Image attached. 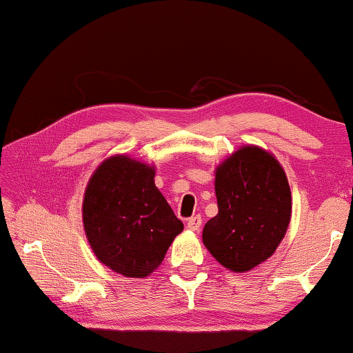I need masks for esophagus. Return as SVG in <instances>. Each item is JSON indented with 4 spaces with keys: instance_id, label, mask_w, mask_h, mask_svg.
Masks as SVG:
<instances>
[{
    "instance_id": "34e87169",
    "label": "esophagus",
    "mask_w": 353,
    "mask_h": 353,
    "mask_svg": "<svg viewBox=\"0 0 353 353\" xmlns=\"http://www.w3.org/2000/svg\"><path fill=\"white\" fill-rule=\"evenodd\" d=\"M201 225H202V219H201V215H194V216H191V219H188V223H186L188 230H191V231H199Z\"/></svg>"
}]
</instances>
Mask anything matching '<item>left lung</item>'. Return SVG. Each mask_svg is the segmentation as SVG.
<instances>
[{
  "label": "left lung",
  "mask_w": 353,
  "mask_h": 353,
  "mask_svg": "<svg viewBox=\"0 0 353 353\" xmlns=\"http://www.w3.org/2000/svg\"><path fill=\"white\" fill-rule=\"evenodd\" d=\"M219 214L202 230V243L234 273L259 267L286 234L292 214L288 176L272 152L243 146L216 167Z\"/></svg>",
  "instance_id": "8db88e82"
}]
</instances>
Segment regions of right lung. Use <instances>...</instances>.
Here are the masks:
<instances>
[{
    "label": "right lung",
    "mask_w": 353,
    "mask_h": 353,
    "mask_svg": "<svg viewBox=\"0 0 353 353\" xmlns=\"http://www.w3.org/2000/svg\"><path fill=\"white\" fill-rule=\"evenodd\" d=\"M154 176V165L115 154L99 163L86 185V239L96 259L125 278L149 276L183 231Z\"/></svg>",
    "instance_id": "right-lung-1"
}]
</instances>
